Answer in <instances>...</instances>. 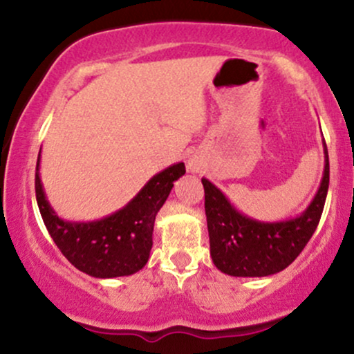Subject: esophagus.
I'll list each match as a JSON object with an SVG mask.
<instances>
[{"mask_svg":"<svg viewBox=\"0 0 354 354\" xmlns=\"http://www.w3.org/2000/svg\"><path fill=\"white\" fill-rule=\"evenodd\" d=\"M188 168L191 169V171H200V165H198V161H194V160H189L188 161Z\"/></svg>","mask_w":354,"mask_h":354,"instance_id":"1","label":"esophagus"}]
</instances>
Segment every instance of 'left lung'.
Returning <instances> with one entry per match:
<instances>
[{
  "instance_id": "8db88e82",
  "label": "left lung",
  "mask_w": 354,
  "mask_h": 354,
  "mask_svg": "<svg viewBox=\"0 0 354 354\" xmlns=\"http://www.w3.org/2000/svg\"><path fill=\"white\" fill-rule=\"evenodd\" d=\"M323 149V180L315 198L299 216L283 221H258L239 213L221 189L203 178L209 253L221 273L261 278L279 273L298 258L315 233L326 201L330 160L324 140Z\"/></svg>"
}]
</instances>
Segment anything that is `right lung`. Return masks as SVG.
<instances>
[{
  "label": "right lung",
  "mask_w": 354,
  "mask_h": 354,
  "mask_svg": "<svg viewBox=\"0 0 354 354\" xmlns=\"http://www.w3.org/2000/svg\"><path fill=\"white\" fill-rule=\"evenodd\" d=\"M41 156V151H39ZM36 163V201L39 213L64 258L80 271L95 278H118L140 271L148 263L158 211L171 193L174 181L186 173L176 163L149 180L128 205L96 221H64L55 213L44 194Z\"/></svg>",
  "instance_id": "right-lung-1"
}]
</instances>
